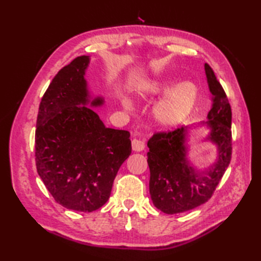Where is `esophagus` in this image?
<instances>
[{
	"label": "esophagus",
	"mask_w": 261,
	"mask_h": 261,
	"mask_svg": "<svg viewBox=\"0 0 261 261\" xmlns=\"http://www.w3.org/2000/svg\"><path fill=\"white\" fill-rule=\"evenodd\" d=\"M143 149H145V142H143L142 140H138V139H135L132 140V150L134 151H142Z\"/></svg>",
	"instance_id": "obj_1"
}]
</instances>
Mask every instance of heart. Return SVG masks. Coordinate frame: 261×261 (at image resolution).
<instances>
[{
	"mask_svg": "<svg viewBox=\"0 0 261 261\" xmlns=\"http://www.w3.org/2000/svg\"><path fill=\"white\" fill-rule=\"evenodd\" d=\"M174 86L170 81H152L142 88V96L159 95L168 92ZM197 91L191 83H182L177 85L167 95L154 105L153 118L158 124L171 127L178 125L191 113L196 103ZM121 104L125 110L131 109V102L126 97H121Z\"/></svg>",
	"mask_w": 261,
	"mask_h": 261,
	"instance_id": "obj_1",
	"label": "heart"
}]
</instances>
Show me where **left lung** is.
Segmentation results:
<instances>
[{
    "label": "left lung",
    "instance_id": "left-lung-1",
    "mask_svg": "<svg viewBox=\"0 0 261 261\" xmlns=\"http://www.w3.org/2000/svg\"><path fill=\"white\" fill-rule=\"evenodd\" d=\"M212 93L213 105L207 121L174 131L159 132L148 141V165L150 169L149 192L154 206L166 214H177L195 208L207 202L230 164L232 154L230 103L223 87L216 80L213 69L204 65ZM207 126L209 135L204 141L217 147V160L207 169H195L188 159L186 143L189 131Z\"/></svg>",
    "mask_w": 261,
    "mask_h": 261
}]
</instances>
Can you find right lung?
I'll list each match as a JSON object with an SVG mask.
<instances>
[{
  "mask_svg": "<svg viewBox=\"0 0 261 261\" xmlns=\"http://www.w3.org/2000/svg\"><path fill=\"white\" fill-rule=\"evenodd\" d=\"M90 60L77 57L54 77L41 98L36 130L39 176L55 201L79 212H93L108 202L131 153L129 131L107 127L93 110L104 98L88 90Z\"/></svg>",
  "mask_w": 261,
  "mask_h": 261,
  "instance_id": "1",
  "label": "right lung"
}]
</instances>
